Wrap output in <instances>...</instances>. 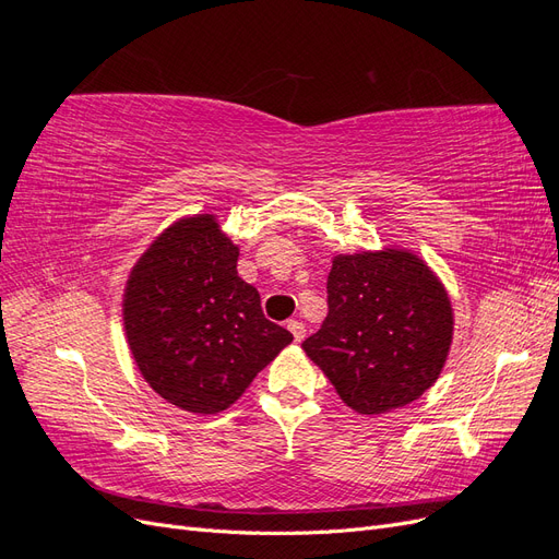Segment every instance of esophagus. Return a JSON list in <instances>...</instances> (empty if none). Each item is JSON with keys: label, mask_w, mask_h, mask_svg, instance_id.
Masks as SVG:
<instances>
[{"label": "esophagus", "mask_w": 559, "mask_h": 559, "mask_svg": "<svg viewBox=\"0 0 559 559\" xmlns=\"http://www.w3.org/2000/svg\"><path fill=\"white\" fill-rule=\"evenodd\" d=\"M286 326H289V331L294 333V341H296V343H300L302 337H306V324H302L300 319H292Z\"/></svg>", "instance_id": "1"}]
</instances>
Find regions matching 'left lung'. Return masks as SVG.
I'll return each instance as SVG.
<instances>
[{
	"mask_svg": "<svg viewBox=\"0 0 559 559\" xmlns=\"http://www.w3.org/2000/svg\"><path fill=\"white\" fill-rule=\"evenodd\" d=\"M326 294L329 314L302 349L349 408H401L441 376L452 343L450 298L413 253L335 257Z\"/></svg>",
	"mask_w": 559,
	"mask_h": 559,
	"instance_id": "1",
	"label": "left lung"
}]
</instances>
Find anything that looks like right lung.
<instances>
[{"instance_id":"1","label":"right lung","mask_w":559,"mask_h":559,"mask_svg":"<svg viewBox=\"0 0 559 559\" xmlns=\"http://www.w3.org/2000/svg\"><path fill=\"white\" fill-rule=\"evenodd\" d=\"M126 335L144 380L173 405L214 415L238 401L294 335L265 319L238 275V247L210 214L183 218L128 280Z\"/></svg>"}]
</instances>
